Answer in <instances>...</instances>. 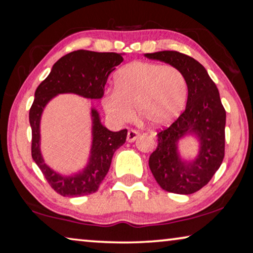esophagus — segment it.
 Here are the masks:
<instances>
[{"instance_id": "34e87169", "label": "esophagus", "mask_w": 253, "mask_h": 253, "mask_svg": "<svg viewBox=\"0 0 253 253\" xmlns=\"http://www.w3.org/2000/svg\"><path fill=\"white\" fill-rule=\"evenodd\" d=\"M138 136H139V132L136 130H129L127 131V136H126V140L129 141V143H132V141H134L138 138Z\"/></svg>"}]
</instances>
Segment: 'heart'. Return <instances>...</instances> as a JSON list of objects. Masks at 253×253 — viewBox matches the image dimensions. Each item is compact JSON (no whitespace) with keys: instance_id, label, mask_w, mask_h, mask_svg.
Instances as JSON below:
<instances>
[{"instance_id":"b5f03b06","label":"heart","mask_w":253,"mask_h":253,"mask_svg":"<svg viewBox=\"0 0 253 253\" xmlns=\"http://www.w3.org/2000/svg\"><path fill=\"white\" fill-rule=\"evenodd\" d=\"M189 85L179 69L150 62H133L115 74V88L102 96L106 113L117 123L138 116L151 126H165L184 109Z\"/></svg>"}]
</instances>
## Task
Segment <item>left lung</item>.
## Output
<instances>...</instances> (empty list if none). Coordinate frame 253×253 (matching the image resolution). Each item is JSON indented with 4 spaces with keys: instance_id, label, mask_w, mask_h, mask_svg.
<instances>
[{
    "instance_id": "1",
    "label": "left lung",
    "mask_w": 253,
    "mask_h": 253,
    "mask_svg": "<svg viewBox=\"0 0 253 253\" xmlns=\"http://www.w3.org/2000/svg\"><path fill=\"white\" fill-rule=\"evenodd\" d=\"M181 70L189 85L185 110L167 129L158 133V147L148 165L158 184L168 192L191 195L205 186L224 157L226 110L219 89L206 69L188 55L175 50L145 54ZM191 135L199 143L195 158H181L178 144Z\"/></svg>"
}]
</instances>
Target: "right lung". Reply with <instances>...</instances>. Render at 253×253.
Listing matches in <instances>:
<instances>
[{
  "label": "right lung",
  "mask_w": 253,
  "mask_h": 253,
  "mask_svg": "<svg viewBox=\"0 0 253 253\" xmlns=\"http://www.w3.org/2000/svg\"><path fill=\"white\" fill-rule=\"evenodd\" d=\"M124 54L75 50L61 57L50 74L38 86L30 109L32 129V158L44 178L57 193L64 197L91 195L106 177L117 148L126 143L127 130L110 131L101 123L98 110L91 108L92 143L87 162L81 170L62 175L50 168L41 153V116L48 102L58 94H76L86 99H101L110 72L123 61Z\"/></svg>",
  "instance_id": "obj_1"
}]
</instances>
